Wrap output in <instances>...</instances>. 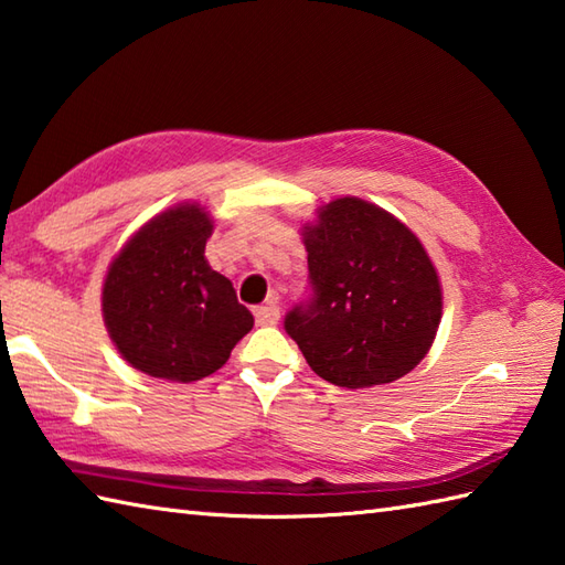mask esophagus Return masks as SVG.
<instances>
[{
    "label": "esophagus",
    "mask_w": 565,
    "mask_h": 565,
    "mask_svg": "<svg viewBox=\"0 0 565 565\" xmlns=\"http://www.w3.org/2000/svg\"><path fill=\"white\" fill-rule=\"evenodd\" d=\"M280 319V305L278 297H270V302H266L263 307L256 309V321L260 327H275Z\"/></svg>",
    "instance_id": "obj_1"
}]
</instances>
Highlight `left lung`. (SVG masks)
I'll return each mask as SVG.
<instances>
[{"instance_id": "left-lung-1", "label": "left lung", "mask_w": 565, "mask_h": 565, "mask_svg": "<svg viewBox=\"0 0 565 565\" xmlns=\"http://www.w3.org/2000/svg\"><path fill=\"white\" fill-rule=\"evenodd\" d=\"M309 297L285 315L309 367L339 387L407 375L441 321V282L409 228L359 198L333 200L305 226Z\"/></svg>"}]
</instances>
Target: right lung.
Listing matches in <instances>:
<instances>
[{"label":"right lung","instance_id":"right-lung-1","mask_svg":"<svg viewBox=\"0 0 565 565\" xmlns=\"http://www.w3.org/2000/svg\"><path fill=\"white\" fill-rule=\"evenodd\" d=\"M212 218L178 204L126 241L102 287V315L126 363L192 383L218 371L253 327L232 280L204 258Z\"/></svg>","mask_w":565,"mask_h":565}]
</instances>
